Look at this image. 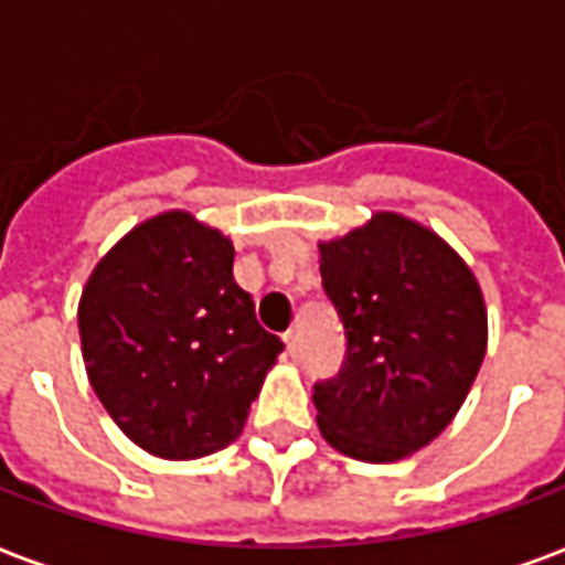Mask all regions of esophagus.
Returning a JSON list of instances; mask_svg holds the SVG:
<instances>
[{
    "label": "esophagus",
    "instance_id": "obj_1",
    "mask_svg": "<svg viewBox=\"0 0 565 565\" xmlns=\"http://www.w3.org/2000/svg\"><path fill=\"white\" fill-rule=\"evenodd\" d=\"M284 344H287V354L299 360L302 356V339H299V332L296 330H287L284 332Z\"/></svg>",
    "mask_w": 565,
    "mask_h": 565
}]
</instances>
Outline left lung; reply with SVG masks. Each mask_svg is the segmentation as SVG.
Segmentation results:
<instances>
[{
	"label": "left lung",
	"mask_w": 565,
	"mask_h": 565,
	"mask_svg": "<svg viewBox=\"0 0 565 565\" xmlns=\"http://www.w3.org/2000/svg\"><path fill=\"white\" fill-rule=\"evenodd\" d=\"M320 278L348 342L339 375L315 384L320 433L354 460H403L454 420L481 369V287L454 247L393 211L323 242Z\"/></svg>",
	"instance_id": "obj_1"
}]
</instances>
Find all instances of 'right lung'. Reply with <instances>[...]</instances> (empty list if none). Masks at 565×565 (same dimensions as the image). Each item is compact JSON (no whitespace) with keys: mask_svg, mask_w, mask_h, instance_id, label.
<instances>
[{"mask_svg":"<svg viewBox=\"0 0 565 565\" xmlns=\"http://www.w3.org/2000/svg\"><path fill=\"white\" fill-rule=\"evenodd\" d=\"M233 259L226 235L166 211L124 235L81 294L87 379L153 457L196 460L235 441L284 351L235 284Z\"/></svg>","mask_w":565,"mask_h":565,"instance_id":"obj_1","label":"right lung"}]
</instances>
